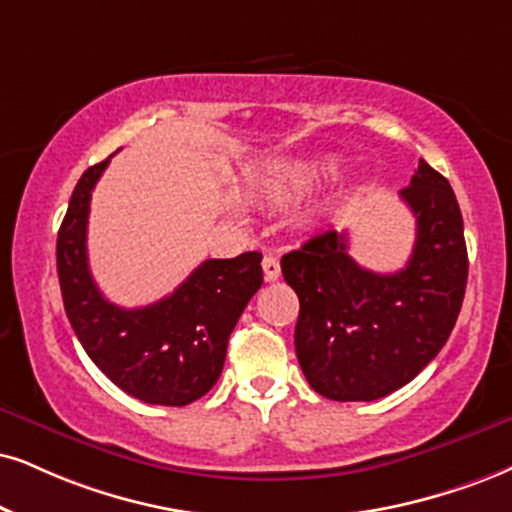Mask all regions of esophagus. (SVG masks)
Returning a JSON list of instances; mask_svg holds the SVG:
<instances>
[{
  "instance_id": "1",
  "label": "esophagus",
  "mask_w": 512,
  "mask_h": 512,
  "mask_svg": "<svg viewBox=\"0 0 512 512\" xmlns=\"http://www.w3.org/2000/svg\"><path fill=\"white\" fill-rule=\"evenodd\" d=\"M263 275H266V282H275L280 277V261H277V256H263Z\"/></svg>"
}]
</instances>
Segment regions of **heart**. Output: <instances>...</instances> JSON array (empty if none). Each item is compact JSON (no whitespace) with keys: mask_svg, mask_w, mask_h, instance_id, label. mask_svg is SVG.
I'll use <instances>...</instances> for the list:
<instances>
[{"mask_svg":"<svg viewBox=\"0 0 512 512\" xmlns=\"http://www.w3.org/2000/svg\"><path fill=\"white\" fill-rule=\"evenodd\" d=\"M334 173L332 161H296V163H273V166L258 170L256 187L277 199H299L313 192L325 178Z\"/></svg>","mask_w":512,"mask_h":512,"instance_id":"1","label":"heart"}]
</instances>
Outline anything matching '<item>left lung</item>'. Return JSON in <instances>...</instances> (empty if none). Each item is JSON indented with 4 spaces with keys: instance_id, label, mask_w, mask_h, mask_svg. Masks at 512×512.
Wrapping results in <instances>:
<instances>
[{
    "instance_id": "8db88e82",
    "label": "left lung",
    "mask_w": 512,
    "mask_h": 512,
    "mask_svg": "<svg viewBox=\"0 0 512 512\" xmlns=\"http://www.w3.org/2000/svg\"><path fill=\"white\" fill-rule=\"evenodd\" d=\"M401 199L415 216L406 268L372 273L346 251V235L320 232L282 256L299 296L296 358L332 401H375L401 389L446 344L468 285V249L456 194L430 163H418Z\"/></svg>"
}]
</instances>
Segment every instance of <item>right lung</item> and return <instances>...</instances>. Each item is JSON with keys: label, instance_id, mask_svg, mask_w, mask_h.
<instances>
[{"label": "right lung", "instance_id": "obj_1", "mask_svg": "<svg viewBox=\"0 0 512 512\" xmlns=\"http://www.w3.org/2000/svg\"><path fill=\"white\" fill-rule=\"evenodd\" d=\"M111 156L82 173L68 201L56 270L68 320L94 365L125 394L154 406H187L223 372L227 339L263 285L261 254L208 258L166 299L121 308L104 299L87 263L92 189Z\"/></svg>", "mask_w": 512, "mask_h": 512}]
</instances>
